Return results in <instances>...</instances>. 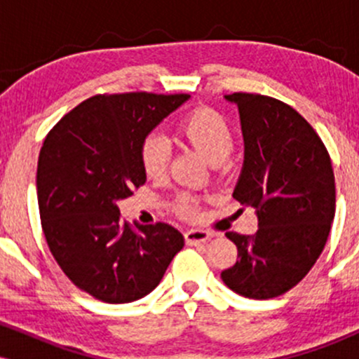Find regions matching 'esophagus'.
<instances>
[{
  "mask_svg": "<svg viewBox=\"0 0 359 359\" xmlns=\"http://www.w3.org/2000/svg\"><path fill=\"white\" fill-rule=\"evenodd\" d=\"M184 236L187 245H197V243H205L208 240H211L212 234L208 231H203V229H191V231L185 233Z\"/></svg>",
  "mask_w": 359,
  "mask_h": 359,
  "instance_id": "obj_1",
  "label": "esophagus"
}]
</instances>
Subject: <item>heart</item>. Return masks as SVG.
<instances>
[{"label": "heart", "instance_id": "heart-1", "mask_svg": "<svg viewBox=\"0 0 359 359\" xmlns=\"http://www.w3.org/2000/svg\"><path fill=\"white\" fill-rule=\"evenodd\" d=\"M179 133L211 165H219L233 151L234 138L231 128L221 114L211 109H197L184 118L179 125ZM168 156H170V147L160 135H150L140 145V163L143 172L151 179L165 172ZM177 209L185 216L192 214L194 201L189 196L180 197Z\"/></svg>", "mask_w": 359, "mask_h": 359}]
</instances>
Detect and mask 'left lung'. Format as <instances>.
Wrapping results in <instances>:
<instances>
[{
	"mask_svg": "<svg viewBox=\"0 0 359 359\" xmlns=\"http://www.w3.org/2000/svg\"><path fill=\"white\" fill-rule=\"evenodd\" d=\"M245 158L233 197L253 208L258 231L226 233L238 262L221 273L233 292L265 300L285 294L323 253L336 211L331 158L309 123L285 102L234 93Z\"/></svg>",
	"mask_w": 359,
	"mask_h": 359,
	"instance_id": "obj_1",
	"label": "left lung"
}]
</instances>
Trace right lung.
I'll return each instance as SVG.
<instances>
[{"mask_svg": "<svg viewBox=\"0 0 359 359\" xmlns=\"http://www.w3.org/2000/svg\"><path fill=\"white\" fill-rule=\"evenodd\" d=\"M187 94L128 93L94 96L53 126L36 167L45 240L76 287L106 304H128L158 285L184 248L165 222L135 231L118 203L147 182L140 145Z\"/></svg>", "mask_w": 359, "mask_h": 359, "instance_id": "obj_1", "label": "right lung"}]
</instances>
